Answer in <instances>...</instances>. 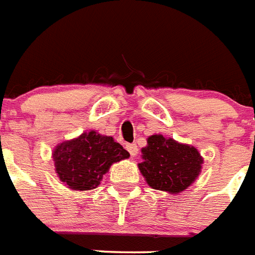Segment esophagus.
<instances>
[{
  "instance_id": "obj_1",
  "label": "esophagus",
  "mask_w": 255,
  "mask_h": 255,
  "mask_svg": "<svg viewBox=\"0 0 255 255\" xmlns=\"http://www.w3.org/2000/svg\"><path fill=\"white\" fill-rule=\"evenodd\" d=\"M127 150L132 156H135L137 154V146L135 143H132V144H127Z\"/></svg>"
}]
</instances>
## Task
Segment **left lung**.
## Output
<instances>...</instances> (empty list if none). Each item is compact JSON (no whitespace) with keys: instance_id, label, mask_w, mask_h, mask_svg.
Here are the masks:
<instances>
[{"instance_id":"obj_1","label":"left lung","mask_w":255,"mask_h":255,"mask_svg":"<svg viewBox=\"0 0 255 255\" xmlns=\"http://www.w3.org/2000/svg\"><path fill=\"white\" fill-rule=\"evenodd\" d=\"M142 163L139 170L147 184L158 190L180 193L199 175L203 158L195 147L152 135L142 148Z\"/></svg>"}]
</instances>
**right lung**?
<instances>
[{"label": "right lung", "mask_w": 255, "mask_h": 255, "mask_svg": "<svg viewBox=\"0 0 255 255\" xmlns=\"http://www.w3.org/2000/svg\"><path fill=\"white\" fill-rule=\"evenodd\" d=\"M128 156L129 152L112 136H101L94 131L60 143L54 151L60 181L75 190L94 189L112 163Z\"/></svg>", "instance_id": "1"}]
</instances>
